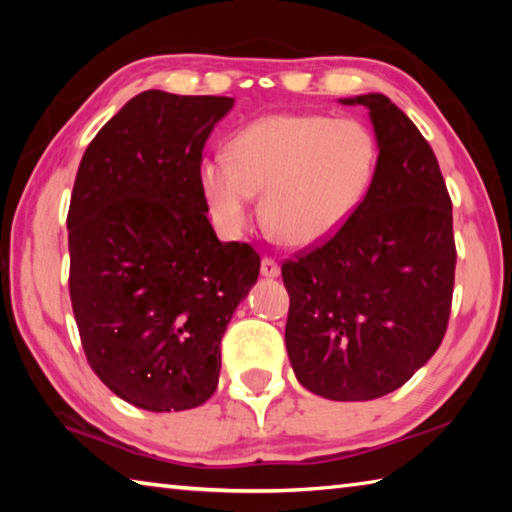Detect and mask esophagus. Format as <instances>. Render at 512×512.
<instances>
[{"label": "esophagus", "mask_w": 512, "mask_h": 512, "mask_svg": "<svg viewBox=\"0 0 512 512\" xmlns=\"http://www.w3.org/2000/svg\"><path fill=\"white\" fill-rule=\"evenodd\" d=\"M262 275L264 277H277V275H280V264H277L275 259H271V257H264L262 259Z\"/></svg>", "instance_id": "1"}]
</instances>
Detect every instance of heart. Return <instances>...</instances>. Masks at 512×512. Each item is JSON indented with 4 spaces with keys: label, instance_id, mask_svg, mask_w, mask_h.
<instances>
[{
    "label": "heart",
    "instance_id": "b5f03b06",
    "mask_svg": "<svg viewBox=\"0 0 512 512\" xmlns=\"http://www.w3.org/2000/svg\"><path fill=\"white\" fill-rule=\"evenodd\" d=\"M230 160L210 155L198 185L214 223L239 237L250 223L253 196L262 194V221L284 244L314 246L334 237L375 180L379 144L357 119L327 115L259 117L228 142Z\"/></svg>",
    "mask_w": 512,
    "mask_h": 512
}]
</instances>
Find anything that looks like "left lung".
<instances>
[{
  "mask_svg": "<svg viewBox=\"0 0 512 512\" xmlns=\"http://www.w3.org/2000/svg\"><path fill=\"white\" fill-rule=\"evenodd\" d=\"M341 103L368 108L377 173L332 239L282 266L291 298L284 341L307 391L366 402L397 391L438 350L456 248L452 201L418 126L379 92Z\"/></svg>",
  "mask_w": 512,
  "mask_h": 512,
  "instance_id": "left-lung-1",
  "label": "left lung"
}]
</instances>
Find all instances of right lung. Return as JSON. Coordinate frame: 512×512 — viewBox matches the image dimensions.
I'll return each instance as SVG.
<instances>
[{"mask_svg": "<svg viewBox=\"0 0 512 512\" xmlns=\"http://www.w3.org/2000/svg\"><path fill=\"white\" fill-rule=\"evenodd\" d=\"M230 97L146 90L83 153L69 203V296L92 370L121 400L171 413L212 397L221 339L259 255L216 237L198 167Z\"/></svg>", "mask_w": 512, "mask_h": 512, "instance_id": "obj_1", "label": "right lung"}]
</instances>
